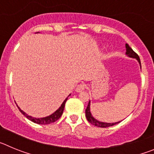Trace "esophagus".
<instances>
[{"label": "esophagus", "instance_id": "1", "mask_svg": "<svg viewBox=\"0 0 154 154\" xmlns=\"http://www.w3.org/2000/svg\"><path fill=\"white\" fill-rule=\"evenodd\" d=\"M85 85H83V84H79V85H78L76 86L75 91L77 92H82V91L85 90Z\"/></svg>", "mask_w": 154, "mask_h": 154}]
</instances>
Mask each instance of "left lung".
I'll return each instance as SVG.
<instances>
[{
  "label": "left lung",
  "mask_w": 154,
  "mask_h": 154,
  "mask_svg": "<svg viewBox=\"0 0 154 154\" xmlns=\"http://www.w3.org/2000/svg\"><path fill=\"white\" fill-rule=\"evenodd\" d=\"M126 55H127L128 57L132 58H136L137 60V62L140 64V66L141 69V63H140V59L139 58L138 55L137 53L134 52L133 50L129 46V45L126 44ZM85 116H86L87 120L89 121L91 124L94 125V126H98V127H103V128H106L109 127V126H114V125L117 124V123H120L121 121H119V122H116V123H105V122H101V121L97 120L96 119L93 117V116L92 115L90 111V101L89 102V104H88V106H87L86 109H85Z\"/></svg>",
  "instance_id": "obj_1"
}]
</instances>
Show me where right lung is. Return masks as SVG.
<instances>
[{
    "instance_id": "obj_1",
    "label": "right lung",
    "mask_w": 154,
    "mask_h": 154,
    "mask_svg": "<svg viewBox=\"0 0 154 154\" xmlns=\"http://www.w3.org/2000/svg\"><path fill=\"white\" fill-rule=\"evenodd\" d=\"M69 96H70V95H69ZM69 96H68V97H69ZM68 97L66 98L65 100H64L63 103H62V105H61V106L59 107V108H58L55 112H53L52 114H51V115H49V116H45V117H42V118L32 117V116H28V114L25 113V112H24L23 110H21V109H20V107H19L17 105V108L19 109V110H20V112H21V113H22L23 115L25 116V117L28 118L29 120L32 121L33 123H38V124H41V125L50 124V123H54V122L57 121L58 119H59V118L61 117V116H62V113H63L64 108H65V103H66V101H67Z\"/></svg>"
}]
</instances>
